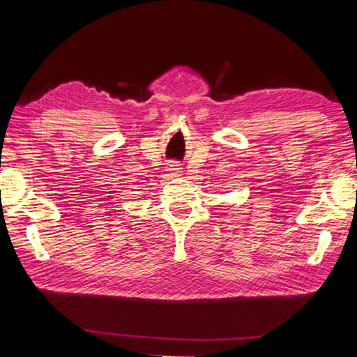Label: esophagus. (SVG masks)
<instances>
[{"label":"esophagus","mask_w":357,"mask_h":357,"mask_svg":"<svg viewBox=\"0 0 357 357\" xmlns=\"http://www.w3.org/2000/svg\"><path fill=\"white\" fill-rule=\"evenodd\" d=\"M170 172L174 173H179V165H170Z\"/></svg>","instance_id":"34e87169"}]
</instances>
